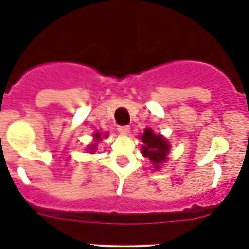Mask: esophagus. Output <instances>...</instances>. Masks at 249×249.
I'll use <instances>...</instances> for the list:
<instances>
[{
  "instance_id": "esophagus-1",
  "label": "esophagus",
  "mask_w": 249,
  "mask_h": 249,
  "mask_svg": "<svg viewBox=\"0 0 249 249\" xmlns=\"http://www.w3.org/2000/svg\"><path fill=\"white\" fill-rule=\"evenodd\" d=\"M118 131H119V134H122V135H127V134L130 133V126L129 125H119V126H118Z\"/></svg>"
}]
</instances>
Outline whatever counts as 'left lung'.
<instances>
[{"instance_id": "1", "label": "left lung", "mask_w": 249, "mask_h": 249, "mask_svg": "<svg viewBox=\"0 0 249 249\" xmlns=\"http://www.w3.org/2000/svg\"><path fill=\"white\" fill-rule=\"evenodd\" d=\"M142 145V154L152 162L155 169H159V165L166 161V156L170 151V145L161 135L152 133L151 129H145L144 135L141 136Z\"/></svg>"}]
</instances>
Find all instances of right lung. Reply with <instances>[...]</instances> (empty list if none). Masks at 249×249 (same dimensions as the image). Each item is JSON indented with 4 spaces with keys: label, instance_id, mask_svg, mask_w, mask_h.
I'll list each match as a JSON object with an SVG mask.
<instances>
[{
    "label": "right lung",
    "instance_id": "1",
    "mask_svg": "<svg viewBox=\"0 0 249 249\" xmlns=\"http://www.w3.org/2000/svg\"><path fill=\"white\" fill-rule=\"evenodd\" d=\"M94 138L97 139V140H99V139H100V134L99 133L94 134ZM89 150H90V151H94V150H95V145H91V146L89 147Z\"/></svg>",
    "mask_w": 249,
    "mask_h": 249
}]
</instances>
